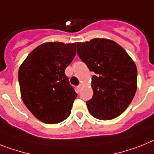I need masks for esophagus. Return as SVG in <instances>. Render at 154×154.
Returning <instances> with one entry per match:
<instances>
[{"label":"esophagus","instance_id":"34e87169","mask_svg":"<svg viewBox=\"0 0 154 154\" xmlns=\"http://www.w3.org/2000/svg\"><path fill=\"white\" fill-rule=\"evenodd\" d=\"M82 87H83V85H79L77 87V91H78V92H80V91H81V89H82Z\"/></svg>","mask_w":154,"mask_h":154}]
</instances>
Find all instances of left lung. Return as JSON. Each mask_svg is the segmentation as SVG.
<instances>
[{
	"label": "left lung",
	"instance_id": "1",
	"mask_svg": "<svg viewBox=\"0 0 154 154\" xmlns=\"http://www.w3.org/2000/svg\"><path fill=\"white\" fill-rule=\"evenodd\" d=\"M77 54L95 75L88 111L99 120H111L123 113L135 96L137 68L121 45L112 40L94 38L77 42Z\"/></svg>",
	"mask_w": 154,
	"mask_h": 154
}]
</instances>
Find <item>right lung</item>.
Masks as SVG:
<instances>
[{
  "instance_id": "add662e5",
  "label": "right lung",
  "mask_w": 154,
  "mask_h": 154,
  "mask_svg": "<svg viewBox=\"0 0 154 154\" xmlns=\"http://www.w3.org/2000/svg\"><path fill=\"white\" fill-rule=\"evenodd\" d=\"M77 45L44 43L33 49L19 67L22 99L33 116L44 123H59L70 114L77 95L65 69L76 55Z\"/></svg>"
}]
</instances>
